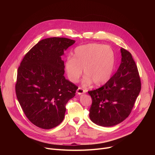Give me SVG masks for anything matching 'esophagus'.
I'll use <instances>...</instances> for the list:
<instances>
[{
    "label": "esophagus",
    "mask_w": 155,
    "mask_h": 155,
    "mask_svg": "<svg viewBox=\"0 0 155 155\" xmlns=\"http://www.w3.org/2000/svg\"><path fill=\"white\" fill-rule=\"evenodd\" d=\"M86 92V90H85V89L81 88V87H78V89L77 90V93L78 94V95H81V94H83L84 93Z\"/></svg>",
    "instance_id": "34e87169"
}]
</instances>
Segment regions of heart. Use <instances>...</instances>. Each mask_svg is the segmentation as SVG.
Masks as SVG:
<instances>
[{
	"label": "heart",
	"mask_w": 155,
	"mask_h": 155,
	"mask_svg": "<svg viewBox=\"0 0 155 155\" xmlns=\"http://www.w3.org/2000/svg\"><path fill=\"white\" fill-rule=\"evenodd\" d=\"M116 55L113 49L107 45L88 43L77 47L73 58L68 57L64 64L67 77L71 82H77L82 74L83 82L88 85L94 82L99 86L110 79L115 67Z\"/></svg>",
	"instance_id": "b5f03b06"
}]
</instances>
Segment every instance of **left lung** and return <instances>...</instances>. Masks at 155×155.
Segmentation results:
<instances>
[{"mask_svg":"<svg viewBox=\"0 0 155 155\" xmlns=\"http://www.w3.org/2000/svg\"><path fill=\"white\" fill-rule=\"evenodd\" d=\"M120 53L121 63L115 74L99 88L88 92L92 99L89 117L101 126H113L125 120L141 91L139 72L131 54L123 48Z\"/></svg>","mask_w":155,"mask_h":155,"instance_id":"1","label":"left lung"}]
</instances>
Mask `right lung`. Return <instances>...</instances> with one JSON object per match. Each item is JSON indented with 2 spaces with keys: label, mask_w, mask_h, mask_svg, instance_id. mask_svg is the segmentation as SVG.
Segmentation results:
<instances>
[{
  "label": "right lung",
  "mask_w": 155,
  "mask_h": 155,
  "mask_svg": "<svg viewBox=\"0 0 155 155\" xmlns=\"http://www.w3.org/2000/svg\"><path fill=\"white\" fill-rule=\"evenodd\" d=\"M75 43L65 38L41 40L24 56L18 70L15 93L26 116L50 129L63 121L66 104L78 87L64 77V51Z\"/></svg>",
  "instance_id": "obj_1"
}]
</instances>
